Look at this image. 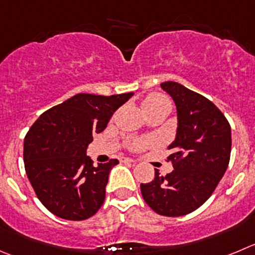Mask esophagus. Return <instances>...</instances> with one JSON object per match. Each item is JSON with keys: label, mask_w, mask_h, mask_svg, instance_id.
Returning a JSON list of instances; mask_svg holds the SVG:
<instances>
[{"label": "esophagus", "mask_w": 255, "mask_h": 255, "mask_svg": "<svg viewBox=\"0 0 255 255\" xmlns=\"http://www.w3.org/2000/svg\"><path fill=\"white\" fill-rule=\"evenodd\" d=\"M122 162L135 163V160H133V158H129V157H122Z\"/></svg>", "instance_id": "1"}]
</instances>
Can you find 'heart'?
<instances>
[{"instance_id":"heart-1","label":"heart","mask_w":255,"mask_h":255,"mask_svg":"<svg viewBox=\"0 0 255 255\" xmlns=\"http://www.w3.org/2000/svg\"><path fill=\"white\" fill-rule=\"evenodd\" d=\"M142 108H143L144 113L151 111H156V109H162L166 108L170 111L171 109V102L167 97H165L163 94H160V93H151L144 98V101L142 102ZM149 142L147 139H133L130 142V148L135 149V151H138V149L144 148V147L148 144Z\"/></svg>"}]
</instances>
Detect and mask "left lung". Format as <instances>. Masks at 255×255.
Returning a JSON list of instances; mask_svg holds the SVG:
<instances>
[{"instance_id": "left-lung-1", "label": "left lung", "mask_w": 255, "mask_h": 255, "mask_svg": "<svg viewBox=\"0 0 255 255\" xmlns=\"http://www.w3.org/2000/svg\"><path fill=\"white\" fill-rule=\"evenodd\" d=\"M161 88L172 97L177 108V133L168 148L173 171L141 184L147 205L163 216L192 213L211 196L224 176L232 151L230 125L220 109L204 95L176 82Z\"/></svg>"}]
</instances>
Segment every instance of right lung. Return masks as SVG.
Masks as SVG:
<instances>
[{"label":"right lung","mask_w":255,"mask_h":255,"mask_svg":"<svg viewBox=\"0 0 255 255\" xmlns=\"http://www.w3.org/2000/svg\"><path fill=\"white\" fill-rule=\"evenodd\" d=\"M132 95L80 93L44 112L31 126L23 142L25 170L37 199L50 213L79 221L103 205L109 172L118 160L95 167L85 154L87 147Z\"/></svg>","instance_id":"1"}]
</instances>
